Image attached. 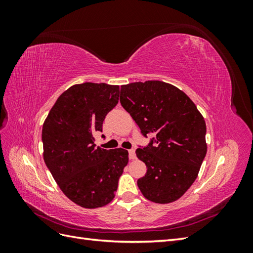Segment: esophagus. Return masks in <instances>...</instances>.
Listing matches in <instances>:
<instances>
[{"label": "esophagus", "instance_id": "34e87169", "mask_svg": "<svg viewBox=\"0 0 253 253\" xmlns=\"http://www.w3.org/2000/svg\"><path fill=\"white\" fill-rule=\"evenodd\" d=\"M128 157H129V159H132V160L136 159V154H135V150L134 149L128 150Z\"/></svg>", "mask_w": 253, "mask_h": 253}]
</instances>
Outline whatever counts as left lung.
Wrapping results in <instances>:
<instances>
[{
  "label": "left lung",
  "mask_w": 253,
  "mask_h": 253,
  "mask_svg": "<svg viewBox=\"0 0 253 253\" xmlns=\"http://www.w3.org/2000/svg\"><path fill=\"white\" fill-rule=\"evenodd\" d=\"M120 103L144 137L155 136L136 150L148 169L137 180L141 193L157 204L178 200L196 179L207 153L202 114L182 90L156 80L122 85Z\"/></svg>",
  "instance_id": "8db88e82"
}]
</instances>
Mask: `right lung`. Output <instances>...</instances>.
<instances>
[{"label":"right lung","mask_w":253,"mask_h":253,"mask_svg":"<svg viewBox=\"0 0 253 253\" xmlns=\"http://www.w3.org/2000/svg\"><path fill=\"white\" fill-rule=\"evenodd\" d=\"M118 99V85L76 84L57 99L44 121V162L62 192L83 208L111 203L128 163L126 150H104L94 143L93 134L102 132Z\"/></svg>","instance_id":"obj_1"}]
</instances>
